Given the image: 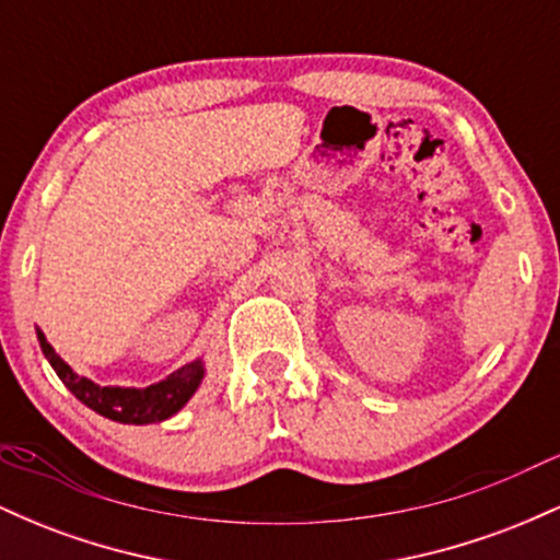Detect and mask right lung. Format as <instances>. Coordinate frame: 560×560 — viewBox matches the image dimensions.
Instances as JSON below:
<instances>
[{"label":"right lung","instance_id":"add662e5","mask_svg":"<svg viewBox=\"0 0 560 560\" xmlns=\"http://www.w3.org/2000/svg\"><path fill=\"white\" fill-rule=\"evenodd\" d=\"M38 334V345L42 352L47 355L49 365L55 369V374L62 378V384L73 392L83 405L96 410L105 419L120 421V423H155L171 419L173 413L184 408L189 402V397L195 395V389L202 382L205 369L202 361H195L184 369L173 371L171 376H165L163 382L152 384L144 389H124V387H100V384L89 382L75 374L70 365L62 361L60 355L52 350V345L47 342L42 331Z\"/></svg>","mask_w":560,"mask_h":560}]
</instances>
